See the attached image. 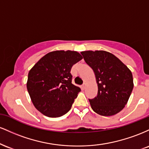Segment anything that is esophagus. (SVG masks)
Masks as SVG:
<instances>
[{"label":"esophagus","instance_id":"34e87169","mask_svg":"<svg viewBox=\"0 0 149 149\" xmlns=\"http://www.w3.org/2000/svg\"><path fill=\"white\" fill-rule=\"evenodd\" d=\"M85 88H86V83H84V84L81 86V89L82 90H85Z\"/></svg>","mask_w":149,"mask_h":149}]
</instances>
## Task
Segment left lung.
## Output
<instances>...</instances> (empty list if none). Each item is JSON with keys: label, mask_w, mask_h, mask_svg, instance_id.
<instances>
[{"label": "left lung", "mask_w": 149, "mask_h": 149, "mask_svg": "<svg viewBox=\"0 0 149 149\" xmlns=\"http://www.w3.org/2000/svg\"><path fill=\"white\" fill-rule=\"evenodd\" d=\"M80 53L93 70L98 85L97 97L89 100L92 110L104 116L119 113L127 103L134 87L131 71L109 52L89 50Z\"/></svg>", "instance_id": "8db88e82"}]
</instances>
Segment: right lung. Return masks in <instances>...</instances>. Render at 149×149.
Returning a JSON list of instances; mask_svg holds the SVG:
<instances>
[{"mask_svg": "<svg viewBox=\"0 0 149 149\" xmlns=\"http://www.w3.org/2000/svg\"><path fill=\"white\" fill-rule=\"evenodd\" d=\"M83 59L76 51L47 53L30 70L26 88L38 111L47 117L57 118L71 109L80 89L71 83V69Z\"/></svg>", "mask_w": 149, "mask_h": 149, "instance_id": "right-lung-1", "label": "right lung"}]
</instances>
